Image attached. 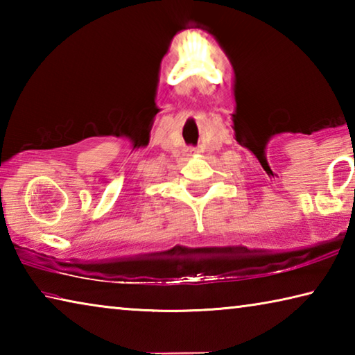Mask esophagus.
Here are the masks:
<instances>
[{
  "label": "esophagus",
  "instance_id": "1",
  "mask_svg": "<svg viewBox=\"0 0 355 355\" xmlns=\"http://www.w3.org/2000/svg\"><path fill=\"white\" fill-rule=\"evenodd\" d=\"M191 153H196V150H191Z\"/></svg>",
  "mask_w": 355,
  "mask_h": 355
}]
</instances>
